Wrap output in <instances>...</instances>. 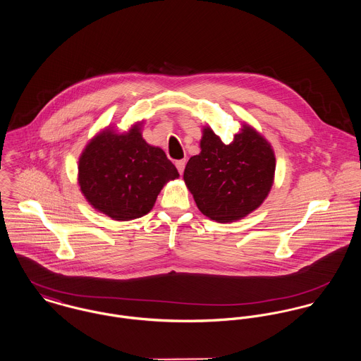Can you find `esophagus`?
Masks as SVG:
<instances>
[{
    "mask_svg": "<svg viewBox=\"0 0 361 361\" xmlns=\"http://www.w3.org/2000/svg\"><path fill=\"white\" fill-rule=\"evenodd\" d=\"M185 163H187L185 159H181V161H176V167H177V170L180 171V174H183V173H184V169H185Z\"/></svg>",
    "mask_w": 361,
    "mask_h": 361,
    "instance_id": "esophagus-1",
    "label": "esophagus"
}]
</instances>
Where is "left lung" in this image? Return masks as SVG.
<instances>
[{"instance_id": "left-lung-1", "label": "left lung", "mask_w": 361, "mask_h": 361, "mask_svg": "<svg viewBox=\"0 0 361 361\" xmlns=\"http://www.w3.org/2000/svg\"><path fill=\"white\" fill-rule=\"evenodd\" d=\"M276 171L271 145L243 124L226 145L210 127L203 128L200 154L184 170V181L200 212L219 223H231L252 213L267 198Z\"/></svg>"}]
</instances>
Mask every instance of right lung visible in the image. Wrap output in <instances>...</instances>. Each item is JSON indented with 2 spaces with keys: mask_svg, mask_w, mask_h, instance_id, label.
<instances>
[{
  "mask_svg": "<svg viewBox=\"0 0 361 361\" xmlns=\"http://www.w3.org/2000/svg\"><path fill=\"white\" fill-rule=\"evenodd\" d=\"M140 124L123 134L102 131L79 159L82 195L114 220L127 221L149 213L163 185L180 176L161 148L147 144Z\"/></svg>",
  "mask_w": 361,
  "mask_h": 361,
  "instance_id": "add662e5",
  "label": "right lung"
}]
</instances>
